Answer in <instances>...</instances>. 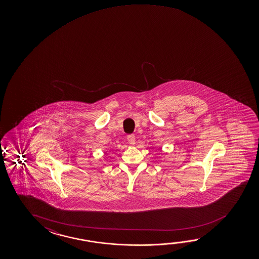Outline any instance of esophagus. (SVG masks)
Here are the masks:
<instances>
[{
	"instance_id": "34e87169",
	"label": "esophagus",
	"mask_w": 259,
	"mask_h": 259,
	"mask_svg": "<svg viewBox=\"0 0 259 259\" xmlns=\"http://www.w3.org/2000/svg\"><path fill=\"white\" fill-rule=\"evenodd\" d=\"M127 141L129 144L134 145V144H136V136H134V135H129L127 136Z\"/></svg>"
}]
</instances>
